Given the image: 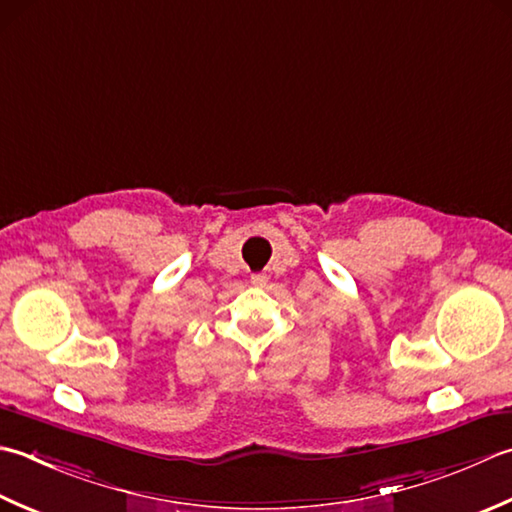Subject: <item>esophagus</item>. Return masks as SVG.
Wrapping results in <instances>:
<instances>
[{
    "instance_id": "1",
    "label": "esophagus",
    "mask_w": 512,
    "mask_h": 512,
    "mask_svg": "<svg viewBox=\"0 0 512 512\" xmlns=\"http://www.w3.org/2000/svg\"><path fill=\"white\" fill-rule=\"evenodd\" d=\"M250 282H253L255 286H264L268 282V277L264 273H257V275L250 277Z\"/></svg>"
}]
</instances>
